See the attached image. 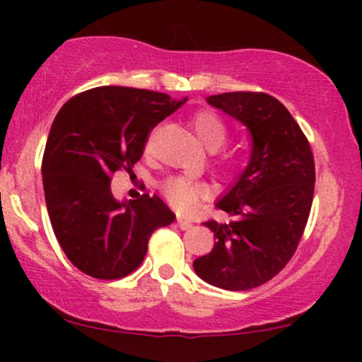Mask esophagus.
I'll list each match as a JSON object with an SVG mask.
<instances>
[{"label":"esophagus","mask_w":362,"mask_h":362,"mask_svg":"<svg viewBox=\"0 0 362 362\" xmlns=\"http://www.w3.org/2000/svg\"><path fill=\"white\" fill-rule=\"evenodd\" d=\"M177 224H178V228H180V230H190V228H192V223L187 221V219H184V218H178Z\"/></svg>","instance_id":"34e87169"}]
</instances>
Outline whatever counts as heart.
I'll return each instance as SVG.
<instances>
[{"label":"heart","instance_id":"heart-1","mask_svg":"<svg viewBox=\"0 0 362 362\" xmlns=\"http://www.w3.org/2000/svg\"><path fill=\"white\" fill-rule=\"evenodd\" d=\"M192 127L197 139L211 151L221 148L226 141V126L218 115L211 112H201L192 119ZM226 167H231L230 160H224ZM163 194L168 202L178 211H190L201 199L207 195V187L201 182L190 180L184 177L168 178L163 184Z\"/></svg>","mask_w":362,"mask_h":362}]
</instances>
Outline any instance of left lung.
I'll return each mask as SVG.
<instances>
[{
    "mask_svg": "<svg viewBox=\"0 0 362 362\" xmlns=\"http://www.w3.org/2000/svg\"><path fill=\"white\" fill-rule=\"evenodd\" d=\"M206 102L248 129L252 151L216 201L235 219L204 223L216 243L194 260V271L216 288L253 289L284 269L300 243L313 201V155L296 120L271 95L231 91Z\"/></svg>",
    "mask_w": 362,
    "mask_h": 362,
    "instance_id": "8db88e82",
    "label": "left lung"
}]
</instances>
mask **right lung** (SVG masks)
<instances>
[{
    "label": "right lung",
    "mask_w": 362,
    "mask_h": 362,
    "mask_svg": "<svg viewBox=\"0 0 362 362\" xmlns=\"http://www.w3.org/2000/svg\"><path fill=\"white\" fill-rule=\"evenodd\" d=\"M187 97L129 86L76 95L54 119L42 160L45 206L54 235L74 267L97 279H120L139 267L149 236L175 214L158 195L119 201L110 177L143 155L153 127Z\"/></svg>",
    "instance_id": "right-lung-1"
}]
</instances>
